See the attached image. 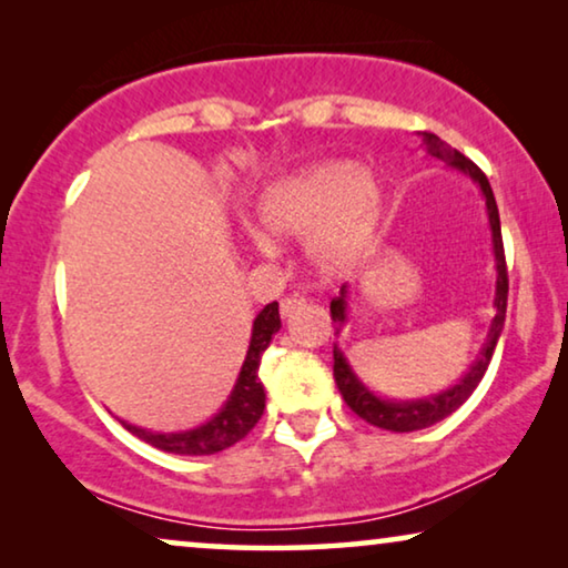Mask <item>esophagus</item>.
<instances>
[{
    "label": "esophagus",
    "instance_id": "obj_1",
    "mask_svg": "<svg viewBox=\"0 0 568 568\" xmlns=\"http://www.w3.org/2000/svg\"><path fill=\"white\" fill-rule=\"evenodd\" d=\"M305 305H307L305 294H300V292L286 294V297L282 300V317H292L294 313H300V310Z\"/></svg>",
    "mask_w": 568,
    "mask_h": 568
}]
</instances>
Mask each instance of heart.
Returning <instances> with one entry per match:
<instances>
[{
    "label": "heart",
    "instance_id": "b5f03b06",
    "mask_svg": "<svg viewBox=\"0 0 568 568\" xmlns=\"http://www.w3.org/2000/svg\"><path fill=\"white\" fill-rule=\"evenodd\" d=\"M383 204V183L367 165L328 160L271 185L261 201V224L278 237H305L313 231V261L338 271L367 251Z\"/></svg>",
    "mask_w": 568,
    "mask_h": 568
}]
</instances>
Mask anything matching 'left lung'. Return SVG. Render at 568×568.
I'll use <instances>...</instances> for the list:
<instances>
[{
  "instance_id": "left-lung-1",
  "label": "left lung",
  "mask_w": 568,
  "mask_h": 568,
  "mask_svg": "<svg viewBox=\"0 0 568 568\" xmlns=\"http://www.w3.org/2000/svg\"><path fill=\"white\" fill-rule=\"evenodd\" d=\"M424 150L432 158H437L442 162H447L449 168L460 170L473 181L478 183L480 193L486 199V212H488V224H491V240H494V261H496V315L491 321V331H488V338L484 348H480L478 359L473 362V367L465 372V377L460 383L449 387V390H442L432 398H418V400H385L377 398L375 393L369 390L367 385L362 383L359 377L354 375V369L348 367L346 356L341 354L338 346H333V377H336V385L341 395H344L346 406L354 410L356 416L364 418V422L372 426H379V429L387 432H416V429H426V426L442 422L447 418L453 410L463 406L465 400L470 398L473 390H476L480 379H484L488 364H491L496 341L501 336L504 328V317H507V294H509V278H507V261H504V243H501V222H499V209H496V199L491 191V183L484 175L476 162H470L465 154L453 150L447 142H442L437 134H429L424 131ZM331 317L333 323L338 325L336 333L341 331V325L346 323V286H341L338 297L331 300Z\"/></svg>"
}]
</instances>
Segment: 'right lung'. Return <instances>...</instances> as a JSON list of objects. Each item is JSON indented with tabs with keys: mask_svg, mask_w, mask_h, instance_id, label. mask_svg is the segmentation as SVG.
<instances>
[{
	"mask_svg": "<svg viewBox=\"0 0 568 568\" xmlns=\"http://www.w3.org/2000/svg\"><path fill=\"white\" fill-rule=\"evenodd\" d=\"M282 328V317H278V302H271L258 313L253 321V336L251 346H247L243 369H240L237 383L232 387L227 403H224L222 410L216 416L209 418L206 424L196 426V429L189 432H146L142 426L123 424L126 429L134 434V437L144 439L146 445L165 449V453L175 455H214L222 453L245 437L247 432L258 424L263 416V408H266V393H263V385L258 379V367L261 356L266 352L274 333Z\"/></svg>",
	"mask_w": 568,
	"mask_h": 568,
	"instance_id": "1",
	"label": "right lung"
}]
</instances>
